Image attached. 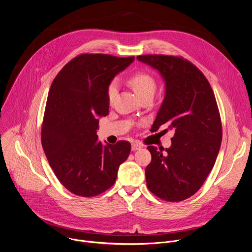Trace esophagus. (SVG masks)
<instances>
[{
    "mask_svg": "<svg viewBox=\"0 0 252 252\" xmlns=\"http://www.w3.org/2000/svg\"><path fill=\"white\" fill-rule=\"evenodd\" d=\"M140 149H142V146L140 145V143H137V142H133L132 145H131V151H138V150H140Z\"/></svg>",
    "mask_w": 252,
    "mask_h": 252,
    "instance_id": "obj_1",
    "label": "esophagus"
}]
</instances>
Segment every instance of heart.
<instances>
[{
	"mask_svg": "<svg viewBox=\"0 0 252 252\" xmlns=\"http://www.w3.org/2000/svg\"><path fill=\"white\" fill-rule=\"evenodd\" d=\"M128 84L133 89L135 94L141 98L147 94H154L156 91V82L154 78L145 71H136L128 78ZM119 85L116 80L112 81L106 89V94L109 101H113L118 94Z\"/></svg>",
	"mask_w": 252,
	"mask_h": 252,
	"instance_id": "1",
	"label": "heart"
}]
</instances>
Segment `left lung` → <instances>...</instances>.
I'll return each instance as SVG.
<instances>
[{
  "label": "left lung",
  "mask_w": 252,
  "mask_h": 252,
  "mask_svg": "<svg viewBox=\"0 0 252 252\" xmlns=\"http://www.w3.org/2000/svg\"><path fill=\"white\" fill-rule=\"evenodd\" d=\"M136 59L157 69L165 85L162 103L152 126L174 130L168 149L148 147L149 189L166 201H182L202 186L217 160L222 139L221 122L212 89L201 71L178 57L145 55Z\"/></svg>",
  "instance_id": "1"
}]
</instances>
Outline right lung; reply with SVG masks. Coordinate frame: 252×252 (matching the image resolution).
<instances>
[{
	"label": "right lung",
	"mask_w": 252,
	"mask_h": 252,
	"mask_svg": "<svg viewBox=\"0 0 252 252\" xmlns=\"http://www.w3.org/2000/svg\"><path fill=\"white\" fill-rule=\"evenodd\" d=\"M134 57L84 54L68 62L48 95L42 145L61 184L71 193L91 197L114 186L130 143L97 140L98 118L109 114L106 89Z\"/></svg>",
	"instance_id": "add662e5"
}]
</instances>
